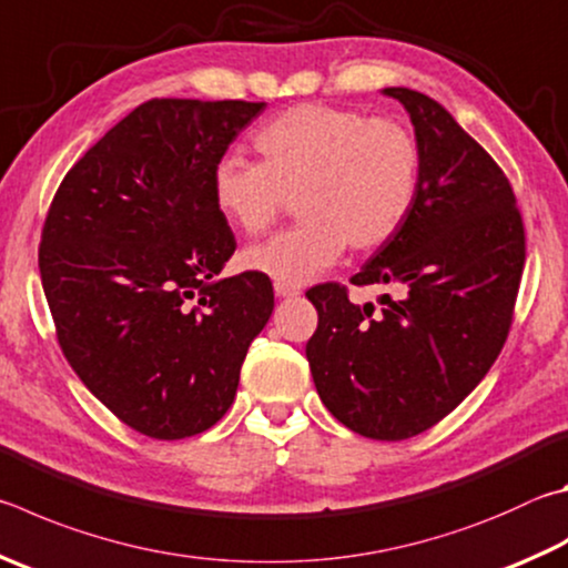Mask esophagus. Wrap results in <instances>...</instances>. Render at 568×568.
<instances>
[{"label":"esophagus","instance_id":"34e87169","mask_svg":"<svg viewBox=\"0 0 568 568\" xmlns=\"http://www.w3.org/2000/svg\"><path fill=\"white\" fill-rule=\"evenodd\" d=\"M297 293H301V287L287 285V283H275V295H277V297H293V295H297Z\"/></svg>","mask_w":568,"mask_h":568}]
</instances>
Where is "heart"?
I'll use <instances>...</instances> for the list:
<instances>
[{
    "instance_id": "b5f03b06",
    "label": "heart",
    "mask_w": 568,
    "mask_h": 568,
    "mask_svg": "<svg viewBox=\"0 0 568 568\" xmlns=\"http://www.w3.org/2000/svg\"><path fill=\"white\" fill-rule=\"evenodd\" d=\"M261 163L225 156L213 166L219 211L245 235H265L293 199L301 223L243 253L277 283L303 285L345 245L375 251L395 239L415 205L419 141L402 121L357 109L301 104L255 133Z\"/></svg>"
}]
</instances>
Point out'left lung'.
<instances>
[{
    "label": "left lung",
    "instance_id": "8db88e82",
    "mask_svg": "<svg viewBox=\"0 0 568 568\" xmlns=\"http://www.w3.org/2000/svg\"><path fill=\"white\" fill-rule=\"evenodd\" d=\"M385 94L407 109L422 151L415 205L395 239L349 277L389 285L383 307L347 285L307 291L317 395L357 435L399 442L435 427L489 373L507 343L527 239L511 183L449 111L419 91Z\"/></svg>",
    "mask_w": 568,
    "mask_h": 568
}]
</instances>
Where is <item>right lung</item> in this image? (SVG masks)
<instances>
[{
    "label": "right lung",
    "mask_w": 568,
    "mask_h": 568,
    "mask_svg": "<svg viewBox=\"0 0 568 568\" xmlns=\"http://www.w3.org/2000/svg\"><path fill=\"white\" fill-rule=\"evenodd\" d=\"M263 109L151 99L69 169L49 205L39 273L61 353L146 437L211 429L273 313L267 275L215 281L235 235L211 191L213 166Z\"/></svg>",
    "instance_id": "1"
}]
</instances>
